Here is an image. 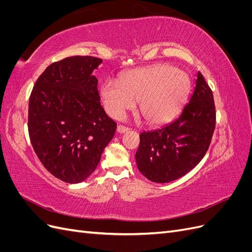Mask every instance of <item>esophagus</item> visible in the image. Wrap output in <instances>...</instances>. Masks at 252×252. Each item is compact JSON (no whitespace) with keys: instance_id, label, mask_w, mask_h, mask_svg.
Here are the masks:
<instances>
[{"instance_id":"1","label":"esophagus","mask_w":252,"mask_h":252,"mask_svg":"<svg viewBox=\"0 0 252 252\" xmlns=\"http://www.w3.org/2000/svg\"><path fill=\"white\" fill-rule=\"evenodd\" d=\"M127 130H129V128L126 127V126H123V125H119V126H118V132H119V133H124V132H126Z\"/></svg>"}]
</instances>
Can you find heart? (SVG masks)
<instances>
[{"label":"heart","mask_w":252,"mask_h":252,"mask_svg":"<svg viewBox=\"0 0 252 252\" xmlns=\"http://www.w3.org/2000/svg\"><path fill=\"white\" fill-rule=\"evenodd\" d=\"M191 82L188 74L168 64L138 68L124 73L120 84L108 82L102 88L106 110L121 119L138 103L140 118L158 125L171 120L184 105Z\"/></svg>","instance_id":"1"}]
</instances>
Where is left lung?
I'll return each mask as SVG.
<instances>
[{"mask_svg":"<svg viewBox=\"0 0 252 252\" xmlns=\"http://www.w3.org/2000/svg\"><path fill=\"white\" fill-rule=\"evenodd\" d=\"M215 127L212 91L199 71L193 93L181 116L161 128L140 134L136 166L151 182L169 183L180 179L201 162Z\"/></svg>","mask_w":252,"mask_h":252,"instance_id":"obj_1","label":"left lung"}]
</instances>
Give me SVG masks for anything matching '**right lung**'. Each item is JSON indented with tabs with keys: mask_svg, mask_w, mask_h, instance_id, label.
Returning <instances> with one entry per match:
<instances>
[{
	"mask_svg": "<svg viewBox=\"0 0 252 252\" xmlns=\"http://www.w3.org/2000/svg\"><path fill=\"white\" fill-rule=\"evenodd\" d=\"M101 59L66 58L49 65L29 98L28 132L37 158L52 175L69 184L85 181L100 163L117 123L100 102L93 74Z\"/></svg>",
	"mask_w": 252,
	"mask_h": 252,
	"instance_id": "1",
	"label": "right lung"
}]
</instances>
